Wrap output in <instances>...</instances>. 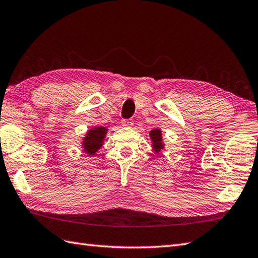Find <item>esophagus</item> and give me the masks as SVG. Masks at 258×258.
Instances as JSON below:
<instances>
[{"label": "esophagus", "mask_w": 258, "mask_h": 258, "mask_svg": "<svg viewBox=\"0 0 258 258\" xmlns=\"http://www.w3.org/2000/svg\"><path fill=\"white\" fill-rule=\"evenodd\" d=\"M122 126H124V127H132L133 122L131 119H123L122 120Z\"/></svg>", "instance_id": "34e87169"}]
</instances>
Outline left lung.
<instances>
[{"mask_svg": "<svg viewBox=\"0 0 258 258\" xmlns=\"http://www.w3.org/2000/svg\"><path fill=\"white\" fill-rule=\"evenodd\" d=\"M150 140H151V146H152L153 152L158 154L161 152V150L164 149V142L162 138V131L160 128H153L150 132Z\"/></svg>", "mask_w": 258, "mask_h": 258, "instance_id": "1", "label": "left lung"}]
</instances>
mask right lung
<instances>
[{
  "label": "right lung",
  "instance_id": "right-lung-1",
  "mask_svg": "<svg viewBox=\"0 0 258 258\" xmlns=\"http://www.w3.org/2000/svg\"><path fill=\"white\" fill-rule=\"evenodd\" d=\"M107 131L108 128L104 127V126H94L93 128L88 130L83 138V141L80 142L83 152L90 156L98 152V150L104 144V140L106 138V134H107Z\"/></svg>",
  "mask_w": 258,
  "mask_h": 258
}]
</instances>
